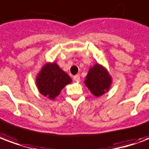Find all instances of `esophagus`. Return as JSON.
<instances>
[{
  "label": "esophagus",
  "mask_w": 149,
  "mask_h": 149,
  "mask_svg": "<svg viewBox=\"0 0 149 149\" xmlns=\"http://www.w3.org/2000/svg\"><path fill=\"white\" fill-rule=\"evenodd\" d=\"M73 80H74V81H79L80 80V75H75L73 77Z\"/></svg>",
  "instance_id": "34e87169"
}]
</instances>
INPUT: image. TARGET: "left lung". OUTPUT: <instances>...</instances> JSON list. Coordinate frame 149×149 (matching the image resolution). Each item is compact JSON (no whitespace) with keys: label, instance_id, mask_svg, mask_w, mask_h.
Here are the masks:
<instances>
[{"label":"left lung","instance_id":"8db88e82","mask_svg":"<svg viewBox=\"0 0 149 149\" xmlns=\"http://www.w3.org/2000/svg\"><path fill=\"white\" fill-rule=\"evenodd\" d=\"M112 83V78L106 68L95 64L91 67L86 76L84 84L95 96L99 97L109 91Z\"/></svg>","mask_w":149,"mask_h":149}]
</instances>
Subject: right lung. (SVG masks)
Segmentation results:
<instances>
[{"label": "right lung", "mask_w": 149, "mask_h": 149, "mask_svg": "<svg viewBox=\"0 0 149 149\" xmlns=\"http://www.w3.org/2000/svg\"><path fill=\"white\" fill-rule=\"evenodd\" d=\"M72 82V79L56 62L46 63L36 77L38 91L49 100H54L64 87Z\"/></svg>", "instance_id": "add662e5"}]
</instances>
